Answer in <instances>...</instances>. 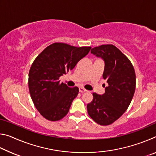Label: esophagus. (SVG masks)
Returning a JSON list of instances; mask_svg holds the SVG:
<instances>
[{"label": "esophagus", "mask_w": 156, "mask_h": 156, "mask_svg": "<svg viewBox=\"0 0 156 156\" xmlns=\"http://www.w3.org/2000/svg\"><path fill=\"white\" fill-rule=\"evenodd\" d=\"M79 91H80V93H84V92L87 91V90H86V89H84V88H83V87H80V88H79Z\"/></svg>", "instance_id": "esophagus-1"}]
</instances>
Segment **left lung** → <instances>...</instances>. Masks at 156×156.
<instances>
[{
  "label": "left lung",
  "instance_id": "obj_1",
  "mask_svg": "<svg viewBox=\"0 0 156 156\" xmlns=\"http://www.w3.org/2000/svg\"><path fill=\"white\" fill-rule=\"evenodd\" d=\"M91 53L105 62L102 77L108 86L105 93H93L94 99L87 105V112L95 122L109 125L127 109L136 89V73L133 65L117 47L102 44L91 49Z\"/></svg>",
  "mask_w": 156,
  "mask_h": 156
}]
</instances>
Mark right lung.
<instances>
[{"label": "right lung", "mask_w": 156, "mask_h": 156, "mask_svg": "<svg viewBox=\"0 0 156 156\" xmlns=\"http://www.w3.org/2000/svg\"><path fill=\"white\" fill-rule=\"evenodd\" d=\"M90 49L91 47L56 43L44 49L32 63L29 72L30 93L37 110L47 120L57 121L67 114L79 89L69 87L58 79L73 69Z\"/></svg>", "instance_id": "right-lung-1"}]
</instances>
